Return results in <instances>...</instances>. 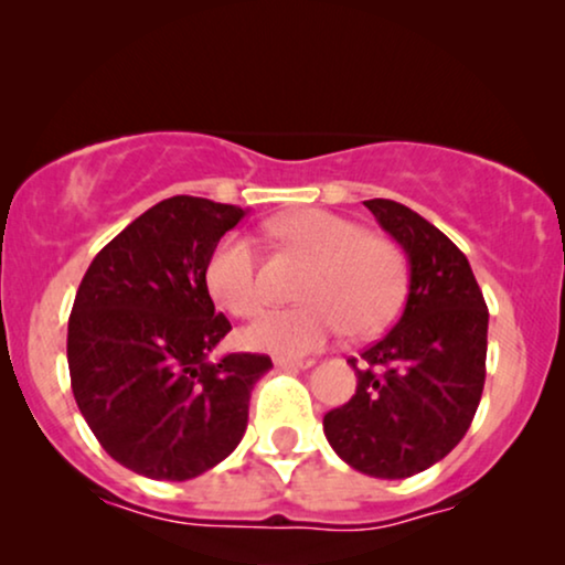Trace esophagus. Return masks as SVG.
Segmentation results:
<instances>
[{
    "mask_svg": "<svg viewBox=\"0 0 565 565\" xmlns=\"http://www.w3.org/2000/svg\"><path fill=\"white\" fill-rule=\"evenodd\" d=\"M315 361L311 359H294V356H275V366L280 369H309Z\"/></svg>",
    "mask_w": 565,
    "mask_h": 565,
    "instance_id": "34e87169",
    "label": "esophagus"
}]
</instances>
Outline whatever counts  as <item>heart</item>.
I'll use <instances>...</instances> for the list:
<instances>
[{"label": "heart", "instance_id": "heart-1", "mask_svg": "<svg viewBox=\"0 0 565 565\" xmlns=\"http://www.w3.org/2000/svg\"><path fill=\"white\" fill-rule=\"evenodd\" d=\"M271 227L317 259L303 285V298L311 303L262 315L243 332L248 348L303 356L335 338L343 324L353 335H372L395 317L406 294V259L393 243L319 209L285 214ZM206 288L230 315L254 317L267 301L254 241L241 233L225 235L206 262Z\"/></svg>", "mask_w": 565, "mask_h": 565}]
</instances>
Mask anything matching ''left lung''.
<instances>
[{
    "label": "left lung",
    "instance_id": "8db88e82",
    "mask_svg": "<svg viewBox=\"0 0 565 565\" xmlns=\"http://www.w3.org/2000/svg\"><path fill=\"white\" fill-rule=\"evenodd\" d=\"M408 259L398 324L348 364L356 395L324 414L332 450L361 475L406 479L463 440L484 390L487 303L461 248L414 209L364 201Z\"/></svg>",
    "mask_w": 565,
    "mask_h": 565
}]
</instances>
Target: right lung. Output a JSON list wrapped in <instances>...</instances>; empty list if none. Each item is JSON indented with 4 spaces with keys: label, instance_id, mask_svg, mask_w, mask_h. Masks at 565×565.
Here are the masks:
<instances>
[{
    "label": "right lung",
    "instance_id": "1",
    "mask_svg": "<svg viewBox=\"0 0 565 565\" xmlns=\"http://www.w3.org/2000/svg\"><path fill=\"white\" fill-rule=\"evenodd\" d=\"M246 209L159 201L104 246L67 322L70 385L102 448L149 479L185 482L238 448L250 390L271 361L212 351L230 332L206 262Z\"/></svg>",
    "mask_w": 565,
    "mask_h": 565
}]
</instances>
